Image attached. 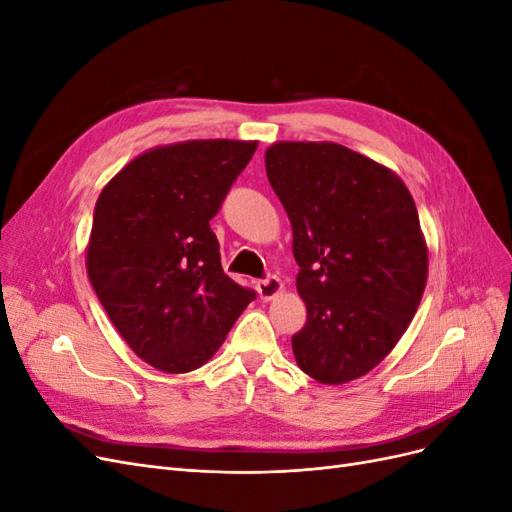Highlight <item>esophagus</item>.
I'll list each match as a JSON object with an SVG mask.
<instances>
[{"mask_svg": "<svg viewBox=\"0 0 512 512\" xmlns=\"http://www.w3.org/2000/svg\"><path fill=\"white\" fill-rule=\"evenodd\" d=\"M256 288H258V294L262 301H271L275 294H280L284 290V284L277 275H267L256 282Z\"/></svg>", "mask_w": 512, "mask_h": 512, "instance_id": "34e87169", "label": "esophagus"}]
</instances>
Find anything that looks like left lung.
<instances>
[{
    "label": "left lung",
    "mask_w": 512,
    "mask_h": 512,
    "mask_svg": "<svg viewBox=\"0 0 512 512\" xmlns=\"http://www.w3.org/2000/svg\"><path fill=\"white\" fill-rule=\"evenodd\" d=\"M265 164L307 305L294 359L324 384L361 378L395 348L423 297L427 245L414 200L389 168L344 145L275 143Z\"/></svg>",
    "instance_id": "left-lung-1"
}]
</instances>
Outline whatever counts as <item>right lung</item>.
<instances>
[{
  "mask_svg": "<svg viewBox=\"0 0 512 512\" xmlns=\"http://www.w3.org/2000/svg\"><path fill=\"white\" fill-rule=\"evenodd\" d=\"M258 143L151 149L102 190L87 273L115 329L168 374L205 365L256 292L224 273L209 222Z\"/></svg>",
  "mask_w": 512,
  "mask_h": 512,
  "instance_id": "add662e5",
  "label": "right lung"
}]
</instances>
